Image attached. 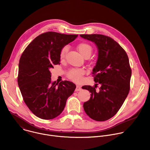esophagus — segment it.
Listing matches in <instances>:
<instances>
[{
    "mask_svg": "<svg viewBox=\"0 0 150 150\" xmlns=\"http://www.w3.org/2000/svg\"><path fill=\"white\" fill-rule=\"evenodd\" d=\"M81 89H82V88H81V87L80 86H76V88H75V91H81Z\"/></svg>",
    "mask_w": 150,
    "mask_h": 150,
    "instance_id": "esophagus-1",
    "label": "esophagus"
}]
</instances>
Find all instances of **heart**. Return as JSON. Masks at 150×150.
I'll list each match as a JSON object with an SVG mask.
<instances>
[{
    "mask_svg": "<svg viewBox=\"0 0 150 150\" xmlns=\"http://www.w3.org/2000/svg\"><path fill=\"white\" fill-rule=\"evenodd\" d=\"M78 50L80 54L84 57H89L92 52L91 47L87 43H81L78 47ZM68 51V47L67 46L64 47L60 52V59L61 60H63L65 58L66 54ZM84 74V71L82 69H72L68 72L67 75L71 80L78 83L82 79L83 75Z\"/></svg>",
    "mask_w": 150,
    "mask_h": 150,
    "instance_id": "heart-1",
    "label": "heart"
}]
</instances>
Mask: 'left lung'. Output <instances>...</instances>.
I'll return each mask as SVG.
<instances>
[{
    "instance_id": "left-lung-1",
    "label": "left lung",
    "mask_w": 150,
    "mask_h": 150,
    "mask_svg": "<svg viewBox=\"0 0 150 150\" xmlns=\"http://www.w3.org/2000/svg\"><path fill=\"white\" fill-rule=\"evenodd\" d=\"M94 42L98 49V58L93 69L94 81L100 84L99 90L84 86L91 93L84 102V110L94 120L103 121L114 116L123 104L130 90L132 70L127 54L111 38L100 34L80 35Z\"/></svg>"
}]
</instances>
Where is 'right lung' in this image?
<instances>
[{"instance_id":"obj_1","label":"right lung","mask_w":150,"mask_h":150,"mask_svg":"<svg viewBox=\"0 0 150 150\" xmlns=\"http://www.w3.org/2000/svg\"><path fill=\"white\" fill-rule=\"evenodd\" d=\"M77 36L54 32L40 34L20 57L18 84L25 103L40 118L51 120L59 115L75 90V84L70 81L51 83L50 70L60 64L61 50Z\"/></svg>"}]
</instances>
